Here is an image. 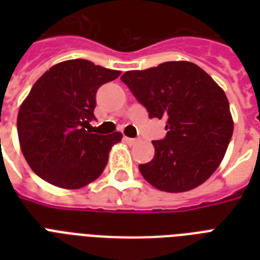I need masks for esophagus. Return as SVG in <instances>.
Returning <instances> with one entry per match:
<instances>
[{
	"instance_id": "34e87169",
	"label": "esophagus",
	"mask_w": 260,
	"mask_h": 260,
	"mask_svg": "<svg viewBox=\"0 0 260 260\" xmlns=\"http://www.w3.org/2000/svg\"><path fill=\"white\" fill-rule=\"evenodd\" d=\"M124 140H125L128 144H131V146H134V144H136V143L139 142L138 139H135V138H128V136H124Z\"/></svg>"
}]
</instances>
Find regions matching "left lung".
<instances>
[{
	"mask_svg": "<svg viewBox=\"0 0 260 260\" xmlns=\"http://www.w3.org/2000/svg\"><path fill=\"white\" fill-rule=\"evenodd\" d=\"M121 81L150 118H166V136L152 142L154 159L139 165L146 181L169 193L204 183L221 163L234 134L224 90L201 67L182 60L126 71Z\"/></svg>",
	"mask_w": 260,
	"mask_h": 260,
	"instance_id": "left-lung-1",
	"label": "left lung"
}]
</instances>
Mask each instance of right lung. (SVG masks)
<instances>
[{
    "label": "right lung",
    "instance_id": "add662e5",
    "mask_svg": "<svg viewBox=\"0 0 260 260\" xmlns=\"http://www.w3.org/2000/svg\"><path fill=\"white\" fill-rule=\"evenodd\" d=\"M120 71L86 59L58 63L30 89L17 116L24 158L36 175L63 189H79L97 179L109 151L122 135L91 134L95 94Z\"/></svg>",
    "mask_w": 260,
    "mask_h": 260
}]
</instances>
